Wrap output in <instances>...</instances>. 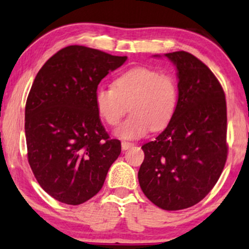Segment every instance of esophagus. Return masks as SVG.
<instances>
[{"mask_svg":"<svg viewBox=\"0 0 249 249\" xmlns=\"http://www.w3.org/2000/svg\"><path fill=\"white\" fill-rule=\"evenodd\" d=\"M132 146H134V143H131V142H126V141H123V142H122V148H123L124 151L128 150V148H131Z\"/></svg>","mask_w":249,"mask_h":249,"instance_id":"34e87169","label":"esophagus"}]
</instances>
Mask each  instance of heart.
Segmentation results:
<instances>
[{"mask_svg":"<svg viewBox=\"0 0 249 249\" xmlns=\"http://www.w3.org/2000/svg\"><path fill=\"white\" fill-rule=\"evenodd\" d=\"M178 85L172 76L146 67H135L122 73L114 87H99L95 106L99 117L109 126L120 123L127 109L131 115L116 129L122 139H140L152 128H165L178 106Z\"/></svg>","mask_w":249,"mask_h":249,"instance_id":"1","label":"heart"}]
</instances>
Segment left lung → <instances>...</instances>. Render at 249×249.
I'll use <instances>...</instances> for the list:
<instances>
[{
	"instance_id": "8db88e82",
	"label": "left lung",
	"mask_w": 249,
	"mask_h": 249,
	"mask_svg": "<svg viewBox=\"0 0 249 249\" xmlns=\"http://www.w3.org/2000/svg\"><path fill=\"white\" fill-rule=\"evenodd\" d=\"M177 67L179 98L164 131L142 146L139 182L164 210L195 206L214 187L227 160V106L213 71L185 51L165 53Z\"/></svg>"
}]
</instances>
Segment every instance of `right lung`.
<instances>
[{
	"label": "right lung",
	"instance_id": "add662e5",
	"mask_svg": "<svg viewBox=\"0 0 249 249\" xmlns=\"http://www.w3.org/2000/svg\"><path fill=\"white\" fill-rule=\"evenodd\" d=\"M127 57L84 46L54 53L36 73L25 104L28 161L48 195L77 206L98 194L121 154L95 106L101 80Z\"/></svg>",
	"mask_w": 249,
	"mask_h": 249
}]
</instances>
